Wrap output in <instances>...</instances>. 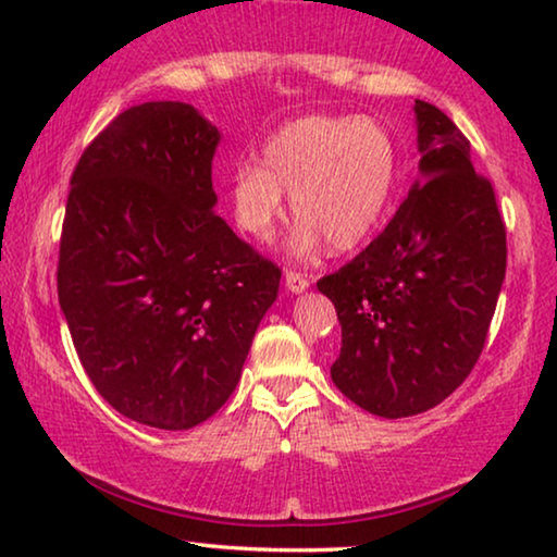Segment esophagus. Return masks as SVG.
<instances>
[{
  "label": "esophagus",
  "mask_w": 557,
  "mask_h": 557,
  "mask_svg": "<svg viewBox=\"0 0 557 557\" xmlns=\"http://www.w3.org/2000/svg\"><path fill=\"white\" fill-rule=\"evenodd\" d=\"M284 284L292 294H304L309 288V278L304 276V273H296V271H286L284 273Z\"/></svg>",
  "instance_id": "obj_1"
}]
</instances>
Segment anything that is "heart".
Returning a JSON list of instances; mask_svg holds the SVG:
<instances>
[{
    "mask_svg": "<svg viewBox=\"0 0 557 557\" xmlns=\"http://www.w3.org/2000/svg\"><path fill=\"white\" fill-rule=\"evenodd\" d=\"M400 151L372 119L304 116L276 128L258 162H240L231 177L235 225L253 240H271L292 195L296 220L288 248L307 256L330 240L352 250L372 238L395 200Z\"/></svg>",
    "mask_w": 557,
    "mask_h": 557,
    "instance_id": "b5f03b06",
    "label": "heart"
}]
</instances>
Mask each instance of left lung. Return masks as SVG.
<instances>
[{"label": "left lung", "instance_id": "obj_1", "mask_svg": "<svg viewBox=\"0 0 557 557\" xmlns=\"http://www.w3.org/2000/svg\"><path fill=\"white\" fill-rule=\"evenodd\" d=\"M413 111L421 177L385 231L317 284L342 324L334 385L380 418L423 413L467 380L507 269L505 223L467 136L436 106Z\"/></svg>", "mask_w": 557, "mask_h": 557}]
</instances>
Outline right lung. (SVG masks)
Masks as SVG:
<instances>
[{
  "label": "right lung",
  "mask_w": 557,
  "mask_h": 557,
  "mask_svg": "<svg viewBox=\"0 0 557 557\" xmlns=\"http://www.w3.org/2000/svg\"><path fill=\"white\" fill-rule=\"evenodd\" d=\"M220 144L195 106L119 113L83 151L60 238L58 299L111 408L187 431L223 408L281 271L215 215Z\"/></svg>",
  "instance_id": "add662e5"
}]
</instances>
